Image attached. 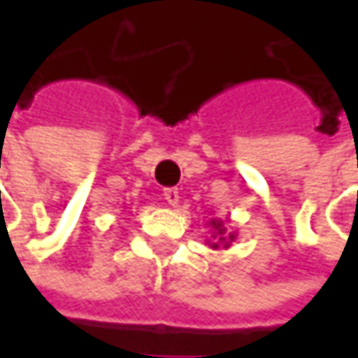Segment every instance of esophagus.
Instances as JSON below:
<instances>
[{"mask_svg": "<svg viewBox=\"0 0 358 358\" xmlns=\"http://www.w3.org/2000/svg\"><path fill=\"white\" fill-rule=\"evenodd\" d=\"M163 195L169 205H176V203L180 201V195H178V189H176V187H166Z\"/></svg>", "mask_w": 358, "mask_h": 358, "instance_id": "1", "label": "esophagus"}]
</instances>
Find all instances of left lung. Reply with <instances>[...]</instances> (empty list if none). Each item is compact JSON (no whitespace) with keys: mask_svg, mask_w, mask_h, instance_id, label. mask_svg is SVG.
I'll use <instances>...</instances> for the list:
<instances>
[{"mask_svg":"<svg viewBox=\"0 0 358 358\" xmlns=\"http://www.w3.org/2000/svg\"><path fill=\"white\" fill-rule=\"evenodd\" d=\"M207 224L213 228V240H209V248L213 249H228L232 245V241L236 240V232H226V226L224 222L220 220V218H210Z\"/></svg>","mask_w":358,"mask_h":358,"instance_id":"8db88e82","label":"left lung"}]
</instances>
